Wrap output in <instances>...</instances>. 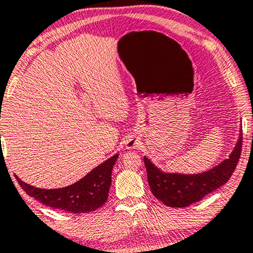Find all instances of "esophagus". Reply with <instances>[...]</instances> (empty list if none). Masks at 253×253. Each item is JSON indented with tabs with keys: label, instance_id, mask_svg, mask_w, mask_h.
<instances>
[{
	"label": "esophagus",
	"instance_id": "obj_1",
	"mask_svg": "<svg viewBox=\"0 0 253 253\" xmlns=\"http://www.w3.org/2000/svg\"><path fill=\"white\" fill-rule=\"evenodd\" d=\"M137 144V141L135 140V138H128V140L126 141V148L127 149H133L136 147Z\"/></svg>",
	"mask_w": 253,
	"mask_h": 253
}]
</instances>
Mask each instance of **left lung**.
Returning <instances> with one entry per match:
<instances>
[{
	"mask_svg": "<svg viewBox=\"0 0 253 253\" xmlns=\"http://www.w3.org/2000/svg\"><path fill=\"white\" fill-rule=\"evenodd\" d=\"M242 150V128L228 158L211 169L197 174L167 173L144 157L148 182L154 196L169 208H186L223 186L234 173Z\"/></svg>",
	"mask_w": 253,
	"mask_h": 253,
	"instance_id": "8db88e82",
	"label": "left lung"
}]
</instances>
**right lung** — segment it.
<instances>
[{
  "instance_id": "right-lung-1",
  "label": "right lung",
  "mask_w": 253,
  "mask_h": 253,
  "mask_svg": "<svg viewBox=\"0 0 253 253\" xmlns=\"http://www.w3.org/2000/svg\"><path fill=\"white\" fill-rule=\"evenodd\" d=\"M118 154L106 159L76 183L57 189H41L16 179L27 195L49 208L71 213H88L101 208L108 199L111 174Z\"/></svg>"
}]
</instances>
